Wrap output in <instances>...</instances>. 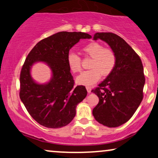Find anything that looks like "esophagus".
<instances>
[{"mask_svg":"<svg viewBox=\"0 0 158 158\" xmlns=\"http://www.w3.org/2000/svg\"><path fill=\"white\" fill-rule=\"evenodd\" d=\"M86 89H87V93H91V90H92V89H91V87H86Z\"/></svg>","mask_w":158,"mask_h":158,"instance_id":"obj_1","label":"esophagus"}]
</instances>
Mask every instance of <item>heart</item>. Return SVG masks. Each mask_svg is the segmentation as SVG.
Wrapping results in <instances>:
<instances>
[{
    "mask_svg": "<svg viewBox=\"0 0 158 158\" xmlns=\"http://www.w3.org/2000/svg\"><path fill=\"white\" fill-rule=\"evenodd\" d=\"M82 51L92 57L88 71H84L77 79L79 85L90 86L99 80L101 76L107 77L112 72L117 63V56L110 48H104L101 44L92 42L85 45ZM67 63L69 69L73 73L81 71V58L74 53L68 55Z\"/></svg>",
    "mask_w": 158,
    "mask_h": 158,
    "instance_id": "1",
    "label": "heart"
}]
</instances>
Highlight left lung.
Masks as SVG:
<instances>
[{"label": "left lung", "mask_w": 158, "mask_h": 158, "mask_svg": "<svg viewBox=\"0 0 158 158\" xmlns=\"http://www.w3.org/2000/svg\"><path fill=\"white\" fill-rule=\"evenodd\" d=\"M93 39H101L110 46L117 63L112 72L92 90L99 98L93 114L105 126H120L132 117L143 99L142 62L132 47L114 33H97Z\"/></svg>", "instance_id": "obj_1"}]
</instances>
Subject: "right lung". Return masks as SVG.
<instances>
[{
	"label": "right lung",
	"instance_id": "obj_1",
	"mask_svg": "<svg viewBox=\"0 0 158 158\" xmlns=\"http://www.w3.org/2000/svg\"><path fill=\"white\" fill-rule=\"evenodd\" d=\"M91 38L81 32H59L40 41L26 57L19 77V97L40 125L58 128L75 117L77 105L85 98L87 92L85 86H74L67 57L79 40ZM36 61L47 63L53 73L51 80L44 85L35 83L31 77L30 69Z\"/></svg>",
	"mask_w": 158,
	"mask_h": 158
}]
</instances>
